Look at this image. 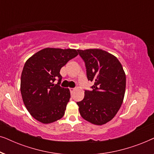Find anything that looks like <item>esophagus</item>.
I'll return each instance as SVG.
<instances>
[{
    "mask_svg": "<svg viewBox=\"0 0 154 154\" xmlns=\"http://www.w3.org/2000/svg\"><path fill=\"white\" fill-rule=\"evenodd\" d=\"M69 90H70V92H71V94H72L73 93V92L75 91V89H74V88H70V89H69Z\"/></svg>",
    "mask_w": 154,
    "mask_h": 154,
    "instance_id": "esophagus-1",
    "label": "esophagus"
}]
</instances>
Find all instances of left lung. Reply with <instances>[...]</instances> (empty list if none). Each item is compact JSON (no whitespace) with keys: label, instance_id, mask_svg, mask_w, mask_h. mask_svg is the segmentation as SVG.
<instances>
[{"label":"left lung","instance_id":"obj_1","mask_svg":"<svg viewBox=\"0 0 154 154\" xmlns=\"http://www.w3.org/2000/svg\"><path fill=\"white\" fill-rule=\"evenodd\" d=\"M85 62L88 81H93L92 91L77 102L83 119L94 125L110 121L121 108L125 95L126 77L123 66L114 55L101 49L78 50Z\"/></svg>","mask_w":154,"mask_h":154}]
</instances>
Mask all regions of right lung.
<instances>
[{"label": "right lung", "mask_w": 154, "mask_h": 154, "mask_svg": "<svg viewBox=\"0 0 154 154\" xmlns=\"http://www.w3.org/2000/svg\"><path fill=\"white\" fill-rule=\"evenodd\" d=\"M74 49L47 48L40 50L25 63L21 76L22 100L30 114L41 123H53L64 116L71 97L68 88L60 85V71L79 53ZM56 78L58 83H53Z\"/></svg>", "instance_id": "1"}]
</instances>
